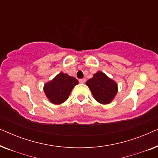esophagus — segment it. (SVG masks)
I'll return each instance as SVG.
<instances>
[{"label": "esophagus", "mask_w": 158, "mask_h": 158, "mask_svg": "<svg viewBox=\"0 0 158 158\" xmlns=\"http://www.w3.org/2000/svg\"><path fill=\"white\" fill-rule=\"evenodd\" d=\"M79 82L81 83H85V78H82V79H80L79 80Z\"/></svg>", "instance_id": "34e87169"}]
</instances>
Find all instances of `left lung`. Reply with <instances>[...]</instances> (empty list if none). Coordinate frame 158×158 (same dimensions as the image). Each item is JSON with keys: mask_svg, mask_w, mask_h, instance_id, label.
Instances as JSON below:
<instances>
[{"mask_svg": "<svg viewBox=\"0 0 158 158\" xmlns=\"http://www.w3.org/2000/svg\"><path fill=\"white\" fill-rule=\"evenodd\" d=\"M94 98L102 104H109L118 92L117 84L104 73L98 71L86 82Z\"/></svg>", "mask_w": 158, "mask_h": 158, "instance_id": "obj_1", "label": "left lung"}]
</instances>
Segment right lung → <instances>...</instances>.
Masks as SVG:
<instances>
[{
  "instance_id": "1",
  "label": "right lung",
  "mask_w": 158,
  "mask_h": 158,
  "mask_svg": "<svg viewBox=\"0 0 158 158\" xmlns=\"http://www.w3.org/2000/svg\"><path fill=\"white\" fill-rule=\"evenodd\" d=\"M78 84V81L66 73H60L55 78L45 84L44 94L49 101L54 104L64 102L70 96L73 88Z\"/></svg>"
}]
</instances>
